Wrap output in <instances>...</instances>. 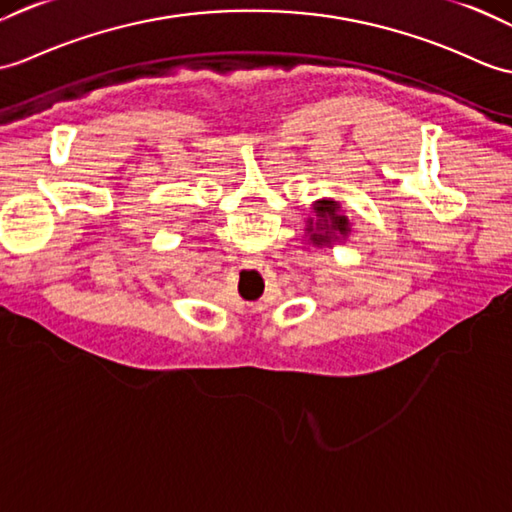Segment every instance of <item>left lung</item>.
I'll list each match as a JSON object with an SVG mask.
<instances>
[{
  "label": "left lung",
  "mask_w": 512,
  "mask_h": 512,
  "mask_svg": "<svg viewBox=\"0 0 512 512\" xmlns=\"http://www.w3.org/2000/svg\"><path fill=\"white\" fill-rule=\"evenodd\" d=\"M314 218H307V233L314 246H331L351 233V222L340 211V202L323 198L314 202Z\"/></svg>",
  "instance_id": "8db88e82"
}]
</instances>
